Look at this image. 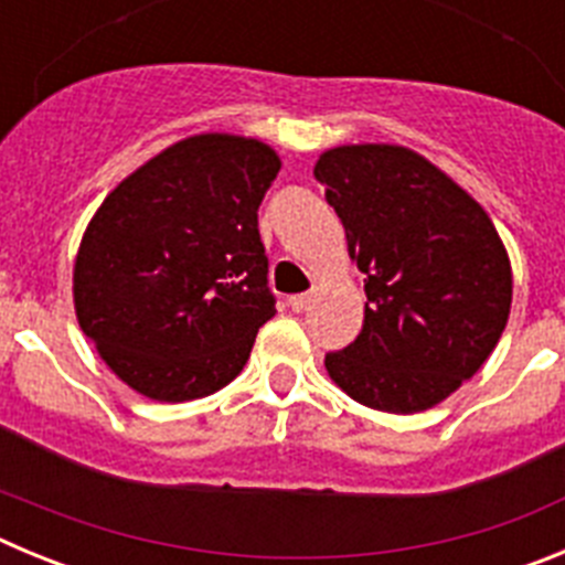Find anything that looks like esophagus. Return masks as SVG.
Listing matches in <instances>:
<instances>
[{
	"instance_id": "34e87169",
	"label": "esophagus",
	"mask_w": 565,
	"mask_h": 565,
	"mask_svg": "<svg viewBox=\"0 0 565 565\" xmlns=\"http://www.w3.org/2000/svg\"><path fill=\"white\" fill-rule=\"evenodd\" d=\"M288 306H291V311H306L308 306H311V294H294V297H288Z\"/></svg>"
}]
</instances>
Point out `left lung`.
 I'll list each match as a JSON object with an SVG mask.
<instances>
[{
	"label": "left lung",
	"mask_w": 565,
	"mask_h": 565,
	"mask_svg": "<svg viewBox=\"0 0 565 565\" xmlns=\"http://www.w3.org/2000/svg\"><path fill=\"white\" fill-rule=\"evenodd\" d=\"M313 178L364 274L362 333L326 356L359 404L418 413L444 402L495 351L512 268L495 226L422 154L387 143L319 154Z\"/></svg>",
	"instance_id": "obj_1"
}]
</instances>
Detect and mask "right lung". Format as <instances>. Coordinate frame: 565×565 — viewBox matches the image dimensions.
Returning <instances> with one entry per match:
<instances>
[{"label":"right lung","instance_id":"right-lung-1","mask_svg":"<svg viewBox=\"0 0 565 565\" xmlns=\"http://www.w3.org/2000/svg\"><path fill=\"white\" fill-rule=\"evenodd\" d=\"M277 172L266 143L194 135L118 183L89 221L73 274L78 326L132 391L189 402L243 371L277 313L257 228Z\"/></svg>","mask_w":565,"mask_h":565}]
</instances>
